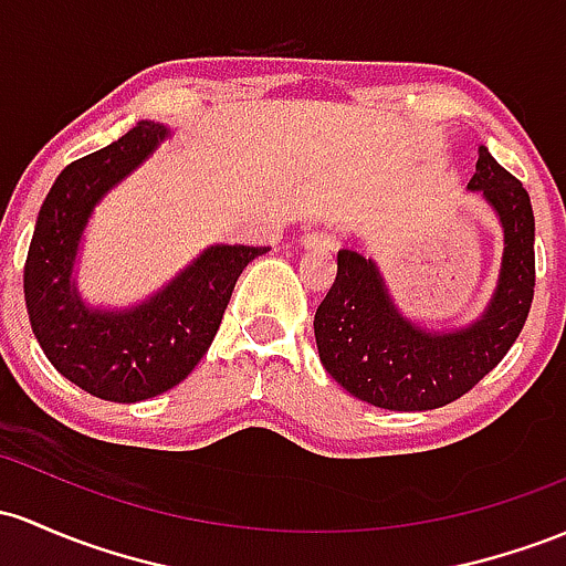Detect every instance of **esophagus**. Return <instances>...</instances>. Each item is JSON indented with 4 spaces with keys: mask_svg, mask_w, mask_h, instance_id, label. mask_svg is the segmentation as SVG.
Wrapping results in <instances>:
<instances>
[{
    "mask_svg": "<svg viewBox=\"0 0 566 566\" xmlns=\"http://www.w3.org/2000/svg\"><path fill=\"white\" fill-rule=\"evenodd\" d=\"M333 235L327 231H319V228H312V231L301 235V247H306V250H333Z\"/></svg>",
    "mask_w": 566,
    "mask_h": 566,
    "instance_id": "esophagus-1",
    "label": "esophagus"
}]
</instances>
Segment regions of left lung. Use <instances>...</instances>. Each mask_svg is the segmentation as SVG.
I'll use <instances>...</instances> for the list:
<instances>
[{"label":"left lung","instance_id":"1","mask_svg":"<svg viewBox=\"0 0 566 566\" xmlns=\"http://www.w3.org/2000/svg\"><path fill=\"white\" fill-rule=\"evenodd\" d=\"M470 192L502 228V263L486 308L464 327L430 331L397 308L376 260L338 252L331 293L314 314L319 359L346 392L387 411L449 406L500 365L535 295V214L524 185L478 147Z\"/></svg>","mask_w":566,"mask_h":566}]
</instances>
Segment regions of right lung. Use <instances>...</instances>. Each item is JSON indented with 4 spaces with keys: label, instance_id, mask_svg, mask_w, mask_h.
<instances>
[{
    "label": "right lung",
    "instance_id": "obj_1",
    "mask_svg": "<svg viewBox=\"0 0 566 566\" xmlns=\"http://www.w3.org/2000/svg\"><path fill=\"white\" fill-rule=\"evenodd\" d=\"M171 128L139 120L126 136L74 160L36 214L23 269L31 331L61 376L93 397L139 402L177 387L212 346L235 279L265 247L212 244L134 306H93L77 260L98 203L139 169Z\"/></svg>",
    "mask_w": 566,
    "mask_h": 566
}]
</instances>
